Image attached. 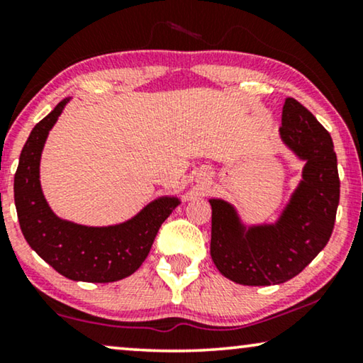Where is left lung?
<instances>
[{
    "mask_svg": "<svg viewBox=\"0 0 363 363\" xmlns=\"http://www.w3.org/2000/svg\"><path fill=\"white\" fill-rule=\"evenodd\" d=\"M281 138L306 160L302 182L281 220L245 231L223 200L211 205V259L223 276L245 286L281 284L299 274L324 250L340 198L330 133L296 99L282 107Z\"/></svg>",
    "mask_w": 363,
    "mask_h": 363,
    "instance_id": "left-lung-1",
    "label": "left lung"
}]
</instances>
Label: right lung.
I'll return each instance as SVG.
<instances>
[{
  "label": "right lung",
  "mask_w": 363,
  "mask_h": 363,
  "mask_svg": "<svg viewBox=\"0 0 363 363\" xmlns=\"http://www.w3.org/2000/svg\"><path fill=\"white\" fill-rule=\"evenodd\" d=\"M64 99L36 123L24 143L14 173V203L19 226L28 245L72 281L113 282L135 272L150 252L162 223L178 205L177 198H160L143 208L130 221L117 226L89 228L64 221L51 211L39 183V160Z\"/></svg>",
  "instance_id": "right-lung-1"
}]
</instances>
